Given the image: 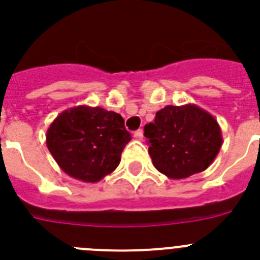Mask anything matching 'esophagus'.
<instances>
[{"mask_svg":"<svg viewBox=\"0 0 260 260\" xmlns=\"http://www.w3.org/2000/svg\"><path fill=\"white\" fill-rule=\"evenodd\" d=\"M134 138L138 139V141H142V139H143V132H142V130H137V132L134 133Z\"/></svg>","mask_w":260,"mask_h":260,"instance_id":"34e87169","label":"esophagus"}]
</instances>
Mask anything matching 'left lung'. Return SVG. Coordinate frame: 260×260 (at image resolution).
<instances>
[{
	"label": "left lung",
	"instance_id": "1",
	"mask_svg": "<svg viewBox=\"0 0 260 260\" xmlns=\"http://www.w3.org/2000/svg\"><path fill=\"white\" fill-rule=\"evenodd\" d=\"M144 137L156 169L173 180L206 171L222 144L217 121L194 104L158 110L144 126Z\"/></svg>",
	"mask_w": 260,
	"mask_h": 260
}]
</instances>
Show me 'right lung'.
<instances>
[{"label": "right lung", "mask_w": 260, "mask_h": 260, "mask_svg": "<svg viewBox=\"0 0 260 260\" xmlns=\"http://www.w3.org/2000/svg\"><path fill=\"white\" fill-rule=\"evenodd\" d=\"M116 112L79 107L62 112L47 132V146L62 171L83 182H98L118 167L132 139Z\"/></svg>", "instance_id": "obj_1"}]
</instances>
